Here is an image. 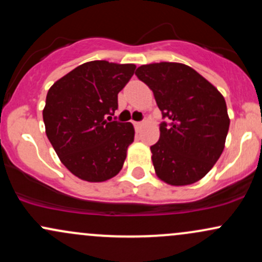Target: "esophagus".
<instances>
[{"label": "esophagus", "instance_id": "1", "mask_svg": "<svg viewBox=\"0 0 262 262\" xmlns=\"http://www.w3.org/2000/svg\"><path fill=\"white\" fill-rule=\"evenodd\" d=\"M143 125H144V122H134V127L137 130H140Z\"/></svg>", "mask_w": 262, "mask_h": 262}]
</instances>
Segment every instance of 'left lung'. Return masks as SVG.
Returning a JSON list of instances; mask_svg holds the SVG:
<instances>
[{"mask_svg": "<svg viewBox=\"0 0 262 262\" xmlns=\"http://www.w3.org/2000/svg\"><path fill=\"white\" fill-rule=\"evenodd\" d=\"M162 117L160 139L152 146L156 176L171 186H187L209 172L224 150L230 119L222 93L188 65L154 62L137 69Z\"/></svg>", "mask_w": 262, "mask_h": 262, "instance_id": "obj_1", "label": "left lung"}]
</instances>
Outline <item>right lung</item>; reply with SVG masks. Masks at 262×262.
Masks as SVG:
<instances>
[{
    "mask_svg": "<svg viewBox=\"0 0 262 262\" xmlns=\"http://www.w3.org/2000/svg\"><path fill=\"white\" fill-rule=\"evenodd\" d=\"M134 64L95 60L77 66L48 91L45 133L65 167L83 181L103 182L122 170L134 141L132 123L112 119Z\"/></svg>",
    "mask_w": 262,
    "mask_h": 262,
    "instance_id": "add662e5",
    "label": "right lung"
}]
</instances>
